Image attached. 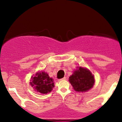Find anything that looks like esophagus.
I'll list each match as a JSON object with an SVG mask.
<instances>
[{
	"instance_id": "esophagus-1",
	"label": "esophagus",
	"mask_w": 122,
	"mask_h": 122,
	"mask_svg": "<svg viewBox=\"0 0 122 122\" xmlns=\"http://www.w3.org/2000/svg\"><path fill=\"white\" fill-rule=\"evenodd\" d=\"M66 80V77H64L62 78V79H60L59 81H61V80Z\"/></svg>"
}]
</instances>
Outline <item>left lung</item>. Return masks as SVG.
<instances>
[{
    "mask_svg": "<svg viewBox=\"0 0 122 122\" xmlns=\"http://www.w3.org/2000/svg\"><path fill=\"white\" fill-rule=\"evenodd\" d=\"M69 82L76 91L85 92L92 88L95 82L93 76L89 71L80 67L69 77Z\"/></svg>",
    "mask_w": 122,
    "mask_h": 122,
    "instance_id": "obj_1",
    "label": "left lung"
}]
</instances>
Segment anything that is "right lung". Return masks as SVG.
<instances>
[{
	"mask_svg": "<svg viewBox=\"0 0 122 122\" xmlns=\"http://www.w3.org/2000/svg\"><path fill=\"white\" fill-rule=\"evenodd\" d=\"M31 78L30 84L34 86L37 92L43 94L49 93L54 86L52 78H50L48 74L44 72L37 73L36 76Z\"/></svg>",
	"mask_w": 122,
	"mask_h": 122,
	"instance_id": "obj_1",
	"label": "right lung"
}]
</instances>
